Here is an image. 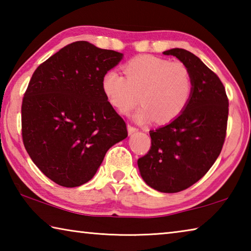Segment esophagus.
<instances>
[{
    "label": "esophagus",
    "instance_id": "esophagus-1",
    "mask_svg": "<svg viewBox=\"0 0 251 251\" xmlns=\"http://www.w3.org/2000/svg\"><path fill=\"white\" fill-rule=\"evenodd\" d=\"M137 130H138L137 127L128 125V133H129V134H134V133H136V131H137Z\"/></svg>",
    "mask_w": 251,
    "mask_h": 251
}]
</instances>
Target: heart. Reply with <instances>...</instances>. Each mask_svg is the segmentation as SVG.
Instances as JSON below:
<instances>
[{"mask_svg": "<svg viewBox=\"0 0 251 251\" xmlns=\"http://www.w3.org/2000/svg\"><path fill=\"white\" fill-rule=\"evenodd\" d=\"M123 71L125 76L108 71L101 87L109 104L121 114H128L141 100L143 107L135 116L139 122L171 123L181 115L192 99L193 75L184 63L139 55L126 62Z\"/></svg>", "mask_w": 251, "mask_h": 251, "instance_id": "b5f03b06", "label": "heart"}]
</instances>
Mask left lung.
I'll list each match as a JSON object with an SVG mask.
<instances>
[{"label": "left lung", "instance_id": "left-lung-1", "mask_svg": "<svg viewBox=\"0 0 251 251\" xmlns=\"http://www.w3.org/2000/svg\"><path fill=\"white\" fill-rule=\"evenodd\" d=\"M192 72L193 95L171 124L151 130V146L137 164L143 179L161 193L185 190L206 175L223 150L227 131L228 97L222 80L196 55L172 49Z\"/></svg>", "mask_w": 251, "mask_h": 251}]
</instances>
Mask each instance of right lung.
<instances>
[{"label":"right lung","instance_id":"obj_1","mask_svg":"<svg viewBox=\"0 0 251 251\" xmlns=\"http://www.w3.org/2000/svg\"><path fill=\"white\" fill-rule=\"evenodd\" d=\"M122 53L86 41L64 46L34 72L22 101V138L50 180L77 187L92 179L106 151L127 137L101 79Z\"/></svg>","mask_w":251,"mask_h":251}]
</instances>
